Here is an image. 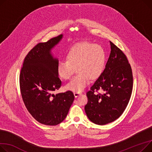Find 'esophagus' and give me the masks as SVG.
Segmentation results:
<instances>
[{
  "instance_id": "1",
  "label": "esophagus",
  "mask_w": 152,
  "mask_h": 152,
  "mask_svg": "<svg viewBox=\"0 0 152 152\" xmlns=\"http://www.w3.org/2000/svg\"><path fill=\"white\" fill-rule=\"evenodd\" d=\"M82 93L81 92H74V95L75 97H77L78 96H79L80 95H81Z\"/></svg>"
}]
</instances>
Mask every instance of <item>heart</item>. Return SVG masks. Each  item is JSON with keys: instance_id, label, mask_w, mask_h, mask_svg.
<instances>
[{"instance_id": "heart-1", "label": "heart", "mask_w": 152, "mask_h": 152, "mask_svg": "<svg viewBox=\"0 0 152 152\" xmlns=\"http://www.w3.org/2000/svg\"><path fill=\"white\" fill-rule=\"evenodd\" d=\"M66 59L58 62V75L61 78L68 80L73 75L76 68L77 73L65 86V88L75 92H80L87 86L90 79H96L103 73L106 54L102 46L82 42L69 49Z\"/></svg>"}]
</instances>
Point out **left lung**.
<instances>
[{
    "mask_svg": "<svg viewBox=\"0 0 152 152\" xmlns=\"http://www.w3.org/2000/svg\"><path fill=\"white\" fill-rule=\"evenodd\" d=\"M110 54L103 73L87 92L85 111L93 123L103 125L123 114L132 93L133 74L125 54L110 42ZM103 89V94L94 91Z\"/></svg>",
    "mask_w": 152,
    "mask_h": 152,
    "instance_id": "left-lung-1",
    "label": "left lung"
}]
</instances>
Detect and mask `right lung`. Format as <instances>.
<instances>
[{
  "mask_svg": "<svg viewBox=\"0 0 152 152\" xmlns=\"http://www.w3.org/2000/svg\"><path fill=\"white\" fill-rule=\"evenodd\" d=\"M63 38L60 35L45 43H39L24 58L19 75V85L24 104L32 116L40 124L54 126L66 118L75 96L67 91L53 94L62 86L58 77V60L52 49Z\"/></svg>",
  "mask_w": 152,
  "mask_h": 152,
  "instance_id": "1",
  "label": "right lung"
}]
</instances>
